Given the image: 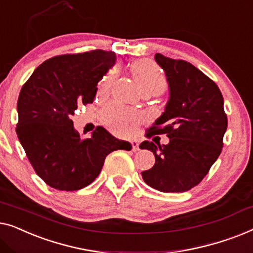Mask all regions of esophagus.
<instances>
[{
  "instance_id": "1",
  "label": "esophagus",
  "mask_w": 253,
  "mask_h": 253,
  "mask_svg": "<svg viewBox=\"0 0 253 253\" xmlns=\"http://www.w3.org/2000/svg\"><path fill=\"white\" fill-rule=\"evenodd\" d=\"M130 145H131V150H133V151H137L138 149H140V148H138V142L136 140L131 141Z\"/></svg>"
}]
</instances>
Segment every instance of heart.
<instances>
[{
	"mask_svg": "<svg viewBox=\"0 0 253 253\" xmlns=\"http://www.w3.org/2000/svg\"><path fill=\"white\" fill-rule=\"evenodd\" d=\"M131 74L135 83L143 92L157 95L167 88L169 80L164 70L157 63L150 59H140L131 65ZM118 71L113 67L99 83V90L108 91L115 83ZM140 113L116 104L106 105L102 111V122L113 133L126 135L130 127L140 123Z\"/></svg>",
	"mask_w": 253,
	"mask_h": 253,
	"instance_id": "1",
	"label": "heart"
}]
</instances>
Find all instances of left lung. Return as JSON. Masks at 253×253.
Returning a JSON list of instances; mask_svg holds the SVG:
<instances>
[{
  "label": "left lung",
  "instance_id": "8db88e82",
  "mask_svg": "<svg viewBox=\"0 0 253 253\" xmlns=\"http://www.w3.org/2000/svg\"><path fill=\"white\" fill-rule=\"evenodd\" d=\"M165 70L170 97L165 112L145 136L166 134L169 144L144 141L155 165L143 170L144 182L163 193H183L204 179L218 159L227 129V115L219 87L193 64L156 54Z\"/></svg>",
  "mask_w": 253,
  "mask_h": 253
}]
</instances>
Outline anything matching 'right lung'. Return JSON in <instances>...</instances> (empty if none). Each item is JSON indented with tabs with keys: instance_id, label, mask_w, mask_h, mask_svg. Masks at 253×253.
Returning a JSON list of instances; mask_svg holds the SVG:
<instances>
[{
	"instance_id": "add662e5",
	"label": "right lung",
	"mask_w": 253,
	"mask_h": 253,
	"mask_svg": "<svg viewBox=\"0 0 253 253\" xmlns=\"http://www.w3.org/2000/svg\"><path fill=\"white\" fill-rule=\"evenodd\" d=\"M116 60L112 51L96 49L49 58L21 87L16 133L35 173L48 186L74 191L90 184L115 150L130 144L98 126L80 137L71 117L94 101L97 83Z\"/></svg>"
}]
</instances>
